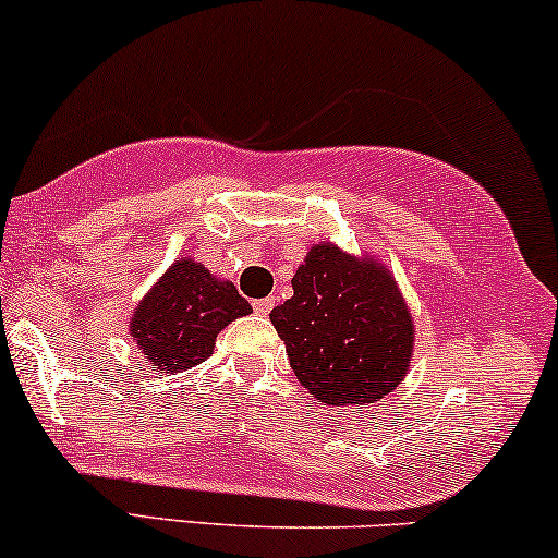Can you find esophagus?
Listing matches in <instances>:
<instances>
[{
  "label": "esophagus",
  "instance_id": "1",
  "mask_svg": "<svg viewBox=\"0 0 558 558\" xmlns=\"http://www.w3.org/2000/svg\"><path fill=\"white\" fill-rule=\"evenodd\" d=\"M272 306H275V299H272V295H267V299H259V301H255V312H257V314H270V312H272Z\"/></svg>",
  "mask_w": 558,
  "mask_h": 558
}]
</instances>
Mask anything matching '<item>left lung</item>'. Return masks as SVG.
<instances>
[{
	"label": "left lung",
	"instance_id": "left-lung-1",
	"mask_svg": "<svg viewBox=\"0 0 558 558\" xmlns=\"http://www.w3.org/2000/svg\"><path fill=\"white\" fill-rule=\"evenodd\" d=\"M291 286L270 322L303 389L335 407L373 404L397 389L412 361L414 322L378 259L314 244Z\"/></svg>",
	"mask_w": 558,
	"mask_h": 558
}]
</instances>
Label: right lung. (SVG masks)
Here are the masks:
<instances>
[{
	"label": "right lung",
	"mask_w": 558,
	"mask_h": 558,
	"mask_svg": "<svg viewBox=\"0 0 558 558\" xmlns=\"http://www.w3.org/2000/svg\"><path fill=\"white\" fill-rule=\"evenodd\" d=\"M252 314L234 283L218 280L193 257H180L141 299L131 337L161 373L195 368L214 355L218 331Z\"/></svg>",
	"instance_id": "obj_1"
}]
</instances>
